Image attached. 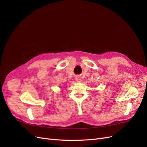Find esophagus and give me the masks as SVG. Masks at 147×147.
Segmentation results:
<instances>
[{
    "instance_id": "esophagus-1",
    "label": "esophagus",
    "mask_w": 147,
    "mask_h": 147,
    "mask_svg": "<svg viewBox=\"0 0 147 147\" xmlns=\"http://www.w3.org/2000/svg\"><path fill=\"white\" fill-rule=\"evenodd\" d=\"M75 80H76L77 82L80 83V82H82V79H81V78L80 77H77L76 78H75Z\"/></svg>"
}]
</instances>
